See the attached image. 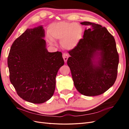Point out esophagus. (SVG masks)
Listing matches in <instances>:
<instances>
[{"mask_svg": "<svg viewBox=\"0 0 129 129\" xmlns=\"http://www.w3.org/2000/svg\"><path fill=\"white\" fill-rule=\"evenodd\" d=\"M63 60L65 62H67V60H68V55L66 53H64L63 54Z\"/></svg>", "mask_w": 129, "mask_h": 129, "instance_id": "1", "label": "esophagus"}]
</instances>
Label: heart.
<instances>
[{"mask_svg":"<svg viewBox=\"0 0 129 129\" xmlns=\"http://www.w3.org/2000/svg\"><path fill=\"white\" fill-rule=\"evenodd\" d=\"M82 33L81 26L77 23L60 22L50 27L49 37L50 41L60 40L62 47L71 50L79 44Z\"/></svg>","mask_w":129,"mask_h":129,"instance_id":"obj_1","label":"heart"}]
</instances>
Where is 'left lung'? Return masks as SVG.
Here are the masks:
<instances>
[{
	"mask_svg": "<svg viewBox=\"0 0 129 129\" xmlns=\"http://www.w3.org/2000/svg\"><path fill=\"white\" fill-rule=\"evenodd\" d=\"M83 38L69 51L67 64L74 85L81 94L88 96L102 94L112 87L117 76L119 55L115 40L105 27L88 21Z\"/></svg>",
	"mask_w": 129,
	"mask_h": 129,
	"instance_id": "8db88e82",
	"label": "left lung"
}]
</instances>
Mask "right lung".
Instances as JSON below:
<instances>
[{"label": "right lung", "instance_id": "right-lung-1", "mask_svg": "<svg viewBox=\"0 0 129 129\" xmlns=\"http://www.w3.org/2000/svg\"><path fill=\"white\" fill-rule=\"evenodd\" d=\"M44 37L42 26L27 29L13 42L7 58L10 81L18 95L35 104L52 97L57 72L64 63L61 52H48Z\"/></svg>", "mask_w": 129, "mask_h": 129}]
</instances>
